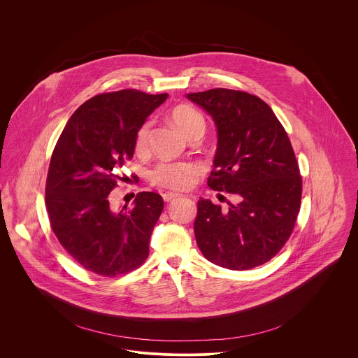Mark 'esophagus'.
<instances>
[{"mask_svg":"<svg viewBox=\"0 0 358 358\" xmlns=\"http://www.w3.org/2000/svg\"><path fill=\"white\" fill-rule=\"evenodd\" d=\"M179 197H180V194L169 193V192H166V193L162 194V199H164L165 203H171V201H173V200H176V199H179Z\"/></svg>","mask_w":358,"mask_h":358,"instance_id":"34e87169","label":"esophagus"}]
</instances>
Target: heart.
Segmentation results:
<instances>
[{
  "label": "heart",
  "instance_id": "1",
  "mask_svg": "<svg viewBox=\"0 0 358 358\" xmlns=\"http://www.w3.org/2000/svg\"><path fill=\"white\" fill-rule=\"evenodd\" d=\"M172 124L189 139L197 141L205 134L206 120L204 114L190 104H178L172 108L171 114ZM152 122L146 121L138 129L135 136V152L145 154L149 150ZM200 168L192 161H176V162H158L149 172V180L154 186L169 189V190H185L189 189Z\"/></svg>",
  "mask_w": 358,
  "mask_h": 358
}]
</instances>
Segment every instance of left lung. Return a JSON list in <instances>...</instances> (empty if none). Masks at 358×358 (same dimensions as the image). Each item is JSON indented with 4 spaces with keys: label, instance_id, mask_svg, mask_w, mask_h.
I'll return each mask as SVG.
<instances>
[{
    "label": "left lung",
    "instance_id": "8db88e82",
    "mask_svg": "<svg viewBox=\"0 0 358 358\" xmlns=\"http://www.w3.org/2000/svg\"><path fill=\"white\" fill-rule=\"evenodd\" d=\"M187 98L204 107L217 128L208 186L238 197L229 210L200 199L199 248L226 268L257 267L285 245L301 209L302 176L291 141L270 106L255 95L215 88Z\"/></svg>",
    "mask_w": 358,
    "mask_h": 358
}]
</instances>
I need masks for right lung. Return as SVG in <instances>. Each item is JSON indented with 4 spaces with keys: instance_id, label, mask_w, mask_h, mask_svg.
Listing matches in <instances>:
<instances>
[{
    "instance_id": "right-lung-1",
    "label": "right lung",
    "mask_w": 358,
    "mask_h": 358,
    "mask_svg": "<svg viewBox=\"0 0 358 358\" xmlns=\"http://www.w3.org/2000/svg\"><path fill=\"white\" fill-rule=\"evenodd\" d=\"M168 94L138 90L99 94L67 121L52 153L45 205L52 231L81 267L103 277L127 274L149 256L164 209L159 194L142 192L115 212L108 194L135 152L138 129Z\"/></svg>"
}]
</instances>
